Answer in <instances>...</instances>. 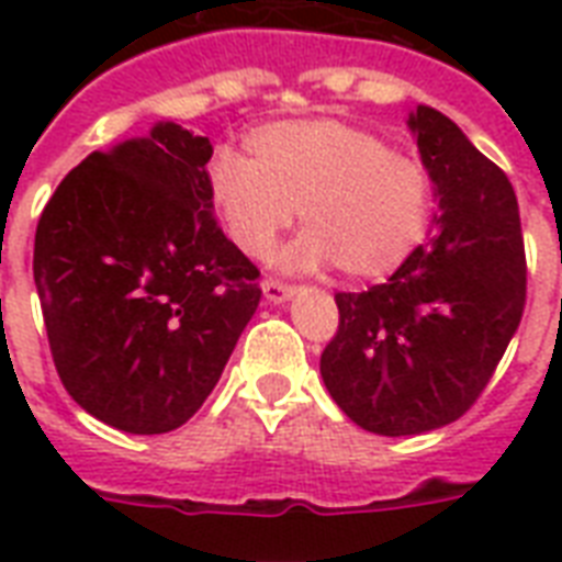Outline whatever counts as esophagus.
Instances as JSON below:
<instances>
[{"mask_svg":"<svg viewBox=\"0 0 562 562\" xmlns=\"http://www.w3.org/2000/svg\"><path fill=\"white\" fill-rule=\"evenodd\" d=\"M262 294L268 303H285V300L294 297V289H291L289 282L280 280H265L262 282Z\"/></svg>","mask_w":562,"mask_h":562,"instance_id":"obj_1","label":"esophagus"}]
</instances>
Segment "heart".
I'll return each instance as SVG.
<instances>
[{"label":"heart","mask_w":562,"mask_h":562,"mask_svg":"<svg viewBox=\"0 0 562 562\" xmlns=\"http://www.w3.org/2000/svg\"><path fill=\"white\" fill-rule=\"evenodd\" d=\"M247 148L250 160L215 157L210 198L250 259L271 254L297 210L306 233L282 256L294 271L335 262L350 280H384L426 238L431 171L382 136L341 119H289L256 127Z\"/></svg>","instance_id":"b5f03b06"}]
</instances>
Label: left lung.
Returning <instances> with one entry per match:
<instances>
[{
    "mask_svg": "<svg viewBox=\"0 0 562 562\" xmlns=\"http://www.w3.org/2000/svg\"><path fill=\"white\" fill-rule=\"evenodd\" d=\"M435 180L437 236L387 282L335 294L338 333L321 375L364 431L405 437L463 417L519 329L525 245L510 180L440 110L408 116Z\"/></svg>",
    "mask_w": 562,
    "mask_h": 562,
    "instance_id": "1",
    "label": "left lung"
}]
</instances>
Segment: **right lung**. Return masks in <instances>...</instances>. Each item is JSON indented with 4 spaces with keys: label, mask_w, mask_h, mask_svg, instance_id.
<instances>
[{
    "label": "right lung",
    "mask_w": 562,
    "mask_h": 562,
    "mask_svg": "<svg viewBox=\"0 0 562 562\" xmlns=\"http://www.w3.org/2000/svg\"><path fill=\"white\" fill-rule=\"evenodd\" d=\"M212 145L175 122L92 151L40 215L34 285L57 375L127 435L201 408L254 317L259 268L221 233Z\"/></svg>",
    "instance_id": "1"
}]
</instances>
